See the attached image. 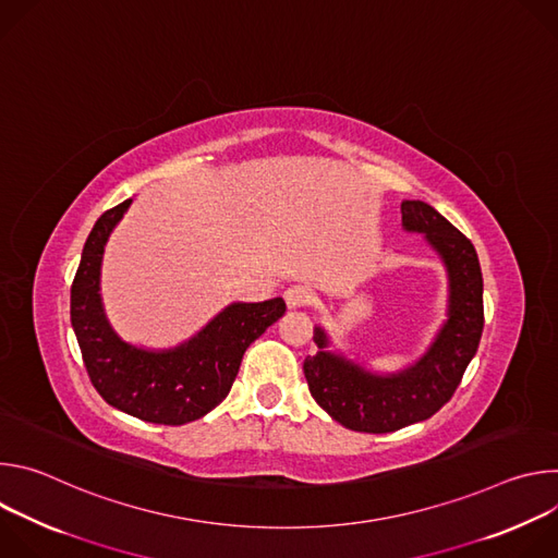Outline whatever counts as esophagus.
I'll return each mask as SVG.
<instances>
[{
	"instance_id": "1",
	"label": "esophagus",
	"mask_w": 558,
	"mask_h": 558,
	"mask_svg": "<svg viewBox=\"0 0 558 558\" xmlns=\"http://www.w3.org/2000/svg\"><path fill=\"white\" fill-rule=\"evenodd\" d=\"M308 300H311L308 291L304 287H300V284H293V287H289L284 291V302H287L289 308H300V306L308 304Z\"/></svg>"
}]
</instances>
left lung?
<instances>
[{"label":"left lung","mask_w":558,"mask_h":558,"mask_svg":"<svg viewBox=\"0 0 558 558\" xmlns=\"http://www.w3.org/2000/svg\"><path fill=\"white\" fill-rule=\"evenodd\" d=\"M402 229L422 233L446 271V320L430 344L402 368L377 371L317 325L313 342L320 351L304 360L313 400L357 433H392L433 417L459 386L484 331V278L472 243L424 201L402 203Z\"/></svg>","instance_id":"obj_1"}]
</instances>
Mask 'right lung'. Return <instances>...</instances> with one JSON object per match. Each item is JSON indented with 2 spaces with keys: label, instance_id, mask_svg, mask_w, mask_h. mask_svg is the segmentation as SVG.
I'll list each match as a JSON object with an SVG mask.
<instances>
[{
  "label": "right lung",
  "instance_id": "obj_1",
  "mask_svg": "<svg viewBox=\"0 0 558 558\" xmlns=\"http://www.w3.org/2000/svg\"><path fill=\"white\" fill-rule=\"evenodd\" d=\"M130 205L132 198L95 222L70 289V320L88 375L110 407L149 424L181 426L225 400L245 351L280 320L287 306L282 298L231 302L177 347L128 342L106 313L101 267L110 233Z\"/></svg>",
  "mask_w": 558,
  "mask_h": 558
}]
</instances>
